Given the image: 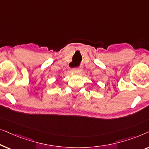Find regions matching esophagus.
<instances>
[{
  "mask_svg": "<svg viewBox=\"0 0 149 149\" xmlns=\"http://www.w3.org/2000/svg\"><path fill=\"white\" fill-rule=\"evenodd\" d=\"M83 69L81 67H79V68H74L72 70V72L74 73H81L82 72Z\"/></svg>",
  "mask_w": 149,
  "mask_h": 149,
  "instance_id": "esophagus-1",
  "label": "esophagus"
}]
</instances>
